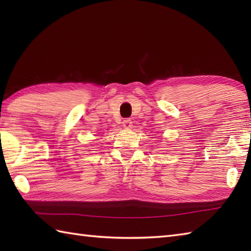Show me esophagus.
I'll list each match as a JSON object with an SVG mask.
<instances>
[{
  "instance_id": "esophagus-1",
  "label": "esophagus",
  "mask_w": 251,
  "mask_h": 251,
  "mask_svg": "<svg viewBox=\"0 0 251 251\" xmlns=\"http://www.w3.org/2000/svg\"><path fill=\"white\" fill-rule=\"evenodd\" d=\"M123 127L126 129H129L132 127V122L130 119H125L124 121H123Z\"/></svg>"
}]
</instances>
